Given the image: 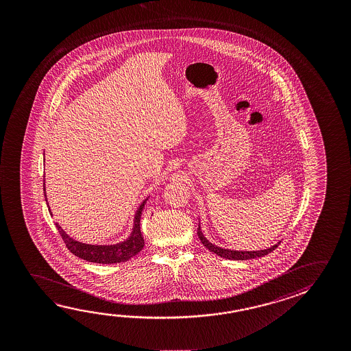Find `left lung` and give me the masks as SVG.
Returning <instances> with one entry per match:
<instances>
[{
  "label": "left lung",
  "instance_id": "8db88e82",
  "mask_svg": "<svg viewBox=\"0 0 351 351\" xmlns=\"http://www.w3.org/2000/svg\"><path fill=\"white\" fill-rule=\"evenodd\" d=\"M197 234L198 237L201 240L202 243L206 246V247L210 251V252L215 253L217 256H220L223 258L226 259H234V261H246V259L258 258V257H263L265 254L274 251L278 245L280 243H276L274 246H271L270 248L267 250H261V251H231V250H226V248L218 247L215 245H213L210 242L208 241L207 239L204 237V235L202 234L201 226L198 225V229H197Z\"/></svg>",
  "mask_w": 351,
  "mask_h": 351
}]
</instances>
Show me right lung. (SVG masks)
Returning <instances> with one entry per match:
<instances>
[{
    "label": "right lung",
    "instance_id": "1",
    "mask_svg": "<svg viewBox=\"0 0 351 351\" xmlns=\"http://www.w3.org/2000/svg\"><path fill=\"white\" fill-rule=\"evenodd\" d=\"M44 193H45V181H44ZM147 199H144L143 203L139 206L138 210L136 212L131 236L127 239L126 241H122L116 245L98 246V245H88L83 242L75 241L61 229V226L58 223H56V228L66 243V247L80 258L88 262H94V263H101V265H114V263L126 262L128 259L132 258L133 256L141 252L144 246L143 236L141 232V217H142L144 204ZM49 212H50V207H49Z\"/></svg>",
    "mask_w": 351,
    "mask_h": 351
}]
</instances>
